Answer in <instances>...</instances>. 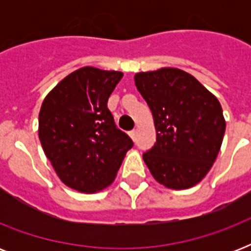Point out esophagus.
<instances>
[{"label":"esophagus","instance_id":"obj_1","mask_svg":"<svg viewBox=\"0 0 251 251\" xmlns=\"http://www.w3.org/2000/svg\"><path fill=\"white\" fill-rule=\"evenodd\" d=\"M130 137H131V139H133V141H137V131H135V130L130 131Z\"/></svg>","mask_w":251,"mask_h":251}]
</instances>
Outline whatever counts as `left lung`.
I'll return each mask as SVG.
<instances>
[{
    "instance_id": "left-lung-1",
    "label": "left lung",
    "mask_w": 251,
    "mask_h": 251,
    "mask_svg": "<svg viewBox=\"0 0 251 251\" xmlns=\"http://www.w3.org/2000/svg\"><path fill=\"white\" fill-rule=\"evenodd\" d=\"M135 86L152 112L156 143L143 160L157 182L182 190L214 165L226 131L218 98L181 69L137 73Z\"/></svg>"
}]
</instances>
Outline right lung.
I'll return each instance as SVG.
<instances>
[{
  "mask_svg": "<svg viewBox=\"0 0 251 251\" xmlns=\"http://www.w3.org/2000/svg\"><path fill=\"white\" fill-rule=\"evenodd\" d=\"M124 73L86 66L45 96L39 139L58 178L92 194L113 182L133 142L114 125L106 102Z\"/></svg>",
  "mask_w": 251,
  "mask_h": 251,
  "instance_id": "right-lung-1",
  "label": "right lung"
}]
</instances>
